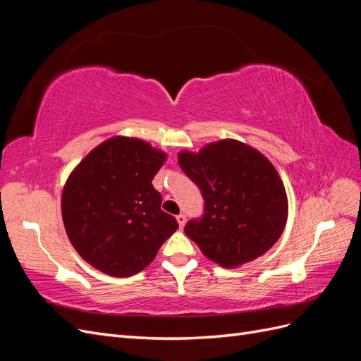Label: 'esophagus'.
Listing matches in <instances>:
<instances>
[{"instance_id":"1","label":"esophagus","mask_w":361,"mask_h":361,"mask_svg":"<svg viewBox=\"0 0 361 361\" xmlns=\"http://www.w3.org/2000/svg\"><path fill=\"white\" fill-rule=\"evenodd\" d=\"M176 220H178V224H179V227L182 228V227L185 226V221H187V216H185L183 214H179V215L176 216Z\"/></svg>"}]
</instances>
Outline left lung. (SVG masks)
Masks as SVG:
<instances>
[{"instance_id": "1", "label": "left lung", "mask_w": 361, "mask_h": 361, "mask_svg": "<svg viewBox=\"0 0 361 361\" xmlns=\"http://www.w3.org/2000/svg\"><path fill=\"white\" fill-rule=\"evenodd\" d=\"M204 199V215L185 226L202 253L224 268L265 255L288 221L285 185L271 161L238 140H220L178 155Z\"/></svg>"}]
</instances>
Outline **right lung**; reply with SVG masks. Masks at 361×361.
<instances>
[{
	"label": "right lung",
	"mask_w": 361,
	"mask_h": 361,
	"mask_svg": "<svg viewBox=\"0 0 361 361\" xmlns=\"http://www.w3.org/2000/svg\"><path fill=\"white\" fill-rule=\"evenodd\" d=\"M167 154L147 141L116 135L96 146L64 183L61 216L78 255L113 277H130L178 231L161 209L152 179Z\"/></svg>",
	"instance_id": "1"
}]
</instances>
